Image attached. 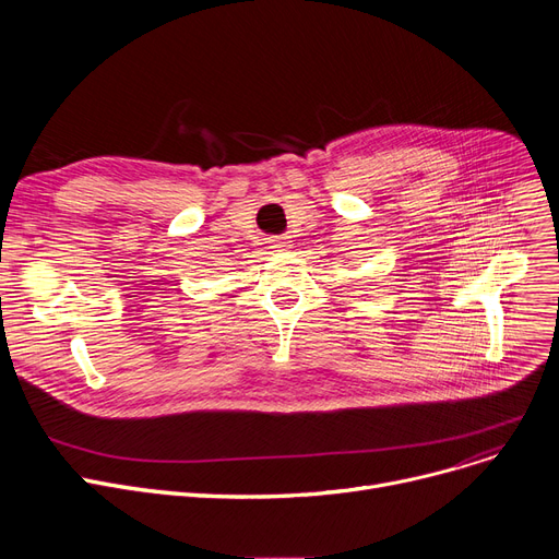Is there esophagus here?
I'll list each match as a JSON object with an SVG mask.
<instances>
[{
	"mask_svg": "<svg viewBox=\"0 0 559 559\" xmlns=\"http://www.w3.org/2000/svg\"><path fill=\"white\" fill-rule=\"evenodd\" d=\"M270 249H274V251H287L292 245H289V238H287V235H281V238H272L270 240Z\"/></svg>",
	"mask_w": 559,
	"mask_h": 559,
	"instance_id": "esophagus-1",
	"label": "esophagus"
}]
</instances>
